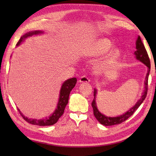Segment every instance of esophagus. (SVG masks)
Returning a JSON list of instances; mask_svg holds the SVG:
<instances>
[{
	"mask_svg": "<svg viewBox=\"0 0 156 156\" xmlns=\"http://www.w3.org/2000/svg\"><path fill=\"white\" fill-rule=\"evenodd\" d=\"M80 82H90V78L87 76H82L80 78Z\"/></svg>",
	"mask_w": 156,
	"mask_h": 156,
	"instance_id": "obj_1",
	"label": "esophagus"
}]
</instances>
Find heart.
Segmentation results:
<instances>
[{"mask_svg": "<svg viewBox=\"0 0 156 156\" xmlns=\"http://www.w3.org/2000/svg\"><path fill=\"white\" fill-rule=\"evenodd\" d=\"M112 46L111 42L107 39H101L95 41L94 42L88 46L85 51V54L89 56H97L105 54L107 52ZM119 55V51L117 49H114L106 57L105 61L101 63L100 64L97 65V68L98 70L103 69L107 66L111 64L116 58Z\"/></svg>", "mask_w": 156, "mask_h": 156, "instance_id": "heart-1", "label": "heart"}]
</instances>
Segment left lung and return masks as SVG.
<instances>
[{
  "instance_id": "1",
  "label": "left lung",
  "mask_w": 156,
  "mask_h": 156,
  "mask_svg": "<svg viewBox=\"0 0 156 156\" xmlns=\"http://www.w3.org/2000/svg\"><path fill=\"white\" fill-rule=\"evenodd\" d=\"M136 49H137L136 51H135V55H136V58L138 59V60H140L142 63H144L145 65H146L148 68L146 78H145V90H144V94L141 96V98L138 101L137 103L135 104L134 107H132L130 110H129L127 112H126L125 114L119 116V117H106L105 115L101 114V112L98 111V108L97 107V105H96V102H95V97H96V94H97V90L94 89V98L92 102V108H93V112H94V117L98 121V122L102 125H105V126H111V125L120 124L121 122L125 121L127 119H128L129 117H130L131 115H133L135 111H136L139 107H140V106L141 105L142 102H144L145 97H146L147 90H148V77H149V74H150L151 65H150V58H149L147 52L146 51V49H145V46L143 44V42H142L140 36L138 37L136 41Z\"/></svg>"
}]
</instances>
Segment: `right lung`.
<instances>
[{
	"instance_id": "obj_1",
	"label": "right lung",
	"mask_w": 156,
	"mask_h": 156,
	"mask_svg": "<svg viewBox=\"0 0 156 156\" xmlns=\"http://www.w3.org/2000/svg\"><path fill=\"white\" fill-rule=\"evenodd\" d=\"M41 33L42 31H35L27 33V34L23 35L22 37L20 38L19 41L17 42V44H16V45H19L25 38L29 37V36L41 34ZM76 82H77V79L76 78H72L70 79H68V80H66V82H64V84H62V87L60 90V94H59V98L57 106V108H56V110L55 111L54 113L52 114V115L50 116L49 118L39 119V120H37V119H28L27 117H25L24 115H23L21 112H20L19 109H18V111L22 116V117L27 122H29V123L39 126H48L54 125L55 122H58V119L60 118L61 116L64 113L66 106L68 103L69 93H70L72 88L75 87Z\"/></svg>"
}]
</instances>
